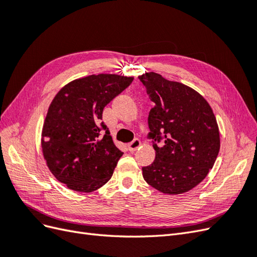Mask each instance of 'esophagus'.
Masks as SVG:
<instances>
[{
    "label": "esophagus",
    "mask_w": 257,
    "mask_h": 257,
    "mask_svg": "<svg viewBox=\"0 0 257 257\" xmlns=\"http://www.w3.org/2000/svg\"><path fill=\"white\" fill-rule=\"evenodd\" d=\"M139 147H141V141H139L138 138H135L134 141L132 142V143L127 146L128 150H130L131 152H134V151H136Z\"/></svg>",
    "instance_id": "obj_1"
}]
</instances>
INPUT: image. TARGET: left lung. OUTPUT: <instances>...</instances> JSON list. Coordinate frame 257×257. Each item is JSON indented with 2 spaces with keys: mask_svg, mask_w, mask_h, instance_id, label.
Returning <instances> with one entry per match:
<instances>
[{
  "mask_svg": "<svg viewBox=\"0 0 257 257\" xmlns=\"http://www.w3.org/2000/svg\"><path fill=\"white\" fill-rule=\"evenodd\" d=\"M154 103L148 116L155 160L143 167L146 182L175 195L200 183L220 151V133L211 107L198 92L157 73L138 77Z\"/></svg>",
  "mask_w": 257,
  "mask_h": 257,
  "instance_id": "left-lung-1",
  "label": "left lung"
}]
</instances>
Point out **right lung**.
<instances>
[{
	"label": "right lung",
	"instance_id": "1",
	"mask_svg": "<svg viewBox=\"0 0 257 257\" xmlns=\"http://www.w3.org/2000/svg\"><path fill=\"white\" fill-rule=\"evenodd\" d=\"M133 80L91 75L67 83L53 98L42 132L43 154L52 175L68 189L90 193L109 181L123 152L102 121L103 110Z\"/></svg>",
	"mask_w": 257,
	"mask_h": 257
}]
</instances>
